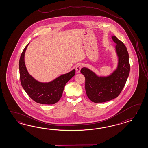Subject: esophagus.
I'll use <instances>...</instances> for the list:
<instances>
[{"mask_svg": "<svg viewBox=\"0 0 148 148\" xmlns=\"http://www.w3.org/2000/svg\"><path fill=\"white\" fill-rule=\"evenodd\" d=\"M82 64H78L77 66L75 67V71L76 73H79L80 72V70L82 69Z\"/></svg>", "mask_w": 148, "mask_h": 148, "instance_id": "obj_1", "label": "esophagus"}]
</instances>
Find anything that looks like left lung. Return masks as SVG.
I'll list each match as a JSON object with an SVG mask.
<instances>
[{"label": "left lung", "instance_id": "obj_1", "mask_svg": "<svg viewBox=\"0 0 148 148\" xmlns=\"http://www.w3.org/2000/svg\"><path fill=\"white\" fill-rule=\"evenodd\" d=\"M112 38L116 44L115 51L118 57L116 69L107 76H98L86 67L82 68L80 71L85 76L87 96L94 103H103L116 98L125 85L130 73L129 56L126 47L115 36H112Z\"/></svg>", "mask_w": 148, "mask_h": 148}]
</instances>
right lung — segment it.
Listing matches in <instances>:
<instances>
[{"label":"right lung","instance_id":"obj_1","mask_svg":"<svg viewBox=\"0 0 148 148\" xmlns=\"http://www.w3.org/2000/svg\"><path fill=\"white\" fill-rule=\"evenodd\" d=\"M28 44L24 48L19 59V75L22 87L31 98L38 103L56 104L61 97L66 82L75 75V69L50 82H38L29 74L25 66L24 56Z\"/></svg>","mask_w":148,"mask_h":148}]
</instances>
